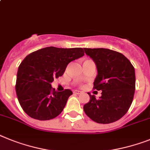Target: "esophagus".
Listing matches in <instances>:
<instances>
[{"label":"esophagus","instance_id":"esophagus-1","mask_svg":"<svg viewBox=\"0 0 150 150\" xmlns=\"http://www.w3.org/2000/svg\"><path fill=\"white\" fill-rule=\"evenodd\" d=\"M81 92H82V91H79V90L74 91V93H75V94H81Z\"/></svg>","mask_w":150,"mask_h":150}]
</instances>
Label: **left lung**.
Here are the masks:
<instances>
[{
    "mask_svg": "<svg viewBox=\"0 0 150 150\" xmlns=\"http://www.w3.org/2000/svg\"><path fill=\"white\" fill-rule=\"evenodd\" d=\"M96 64L98 75L93 88L102 91L97 99L88 93L83 107L86 115L98 124H110L124 116L133 101L136 86L134 67L127 58L114 50L84 48Z\"/></svg>",
    "mask_w": 150,
    "mask_h": 150,
    "instance_id": "left-lung-1",
    "label": "left lung"
}]
</instances>
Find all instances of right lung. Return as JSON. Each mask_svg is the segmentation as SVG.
I'll return each mask as SVG.
<instances>
[{
  "instance_id": "right-lung-1",
  "label": "right lung",
  "mask_w": 150,
  "mask_h": 150,
  "mask_svg": "<svg viewBox=\"0 0 150 150\" xmlns=\"http://www.w3.org/2000/svg\"><path fill=\"white\" fill-rule=\"evenodd\" d=\"M82 48L46 47L35 51L19 65L16 93L21 108L30 117L48 120L59 115L72 91H56L54 79L63 75L70 62L85 55Z\"/></svg>"
}]
</instances>
